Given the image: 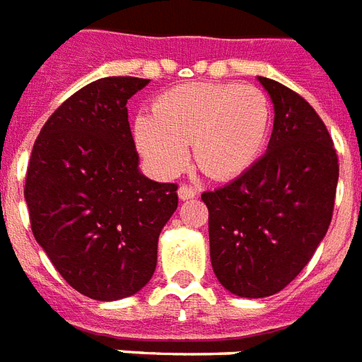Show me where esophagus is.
<instances>
[{
    "label": "esophagus",
    "mask_w": 362,
    "mask_h": 362,
    "mask_svg": "<svg viewBox=\"0 0 362 362\" xmlns=\"http://www.w3.org/2000/svg\"><path fill=\"white\" fill-rule=\"evenodd\" d=\"M177 194L181 199H192L198 192H196L194 187H190V185H181L177 190Z\"/></svg>",
    "instance_id": "obj_1"
}]
</instances>
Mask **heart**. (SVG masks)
Listing matches in <instances>:
<instances>
[{"instance_id":"obj_1","label":"heart","mask_w":362,"mask_h":362,"mask_svg":"<svg viewBox=\"0 0 362 362\" xmlns=\"http://www.w3.org/2000/svg\"><path fill=\"white\" fill-rule=\"evenodd\" d=\"M271 121L262 89L235 83H185L157 99L153 115L136 119V141L147 163L164 177L194 160L213 179L247 172L265 146Z\"/></svg>"}]
</instances>
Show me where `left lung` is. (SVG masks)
I'll return each mask as SVG.
<instances>
[{
    "instance_id": "1",
    "label": "left lung",
    "mask_w": 362,
    "mask_h": 362,
    "mask_svg": "<svg viewBox=\"0 0 362 362\" xmlns=\"http://www.w3.org/2000/svg\"><path fill=\"white\" fill-rule=\"evenodd\" d=\"M274 106L267 153L204 192L211 265L230 293L262 299L305 269L332 218L338 157L327 127L300 95L258 76Z\"/></svg>"
}]
</instances>
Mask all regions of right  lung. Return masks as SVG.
<instances>
[{"instance_id":"1","label":"right lung","mask_w":362,"mask_h":362,"mask_svg":"<svg viewBox=\"0 0 362 362\" xmlns=\"http://www.w3.org/2000/svg\"><path fill=\"white\" fill-rule=\"evenodd\" d=\"M147 83H88L50 115L31 151L24 198L33 235L89 299L131 297L151 280L158 235L177 209V185L138 168L127 100Z\"/></svg>"}]
</instances>
